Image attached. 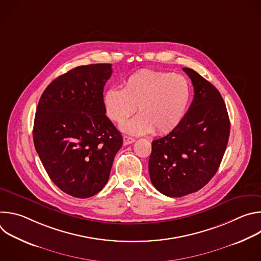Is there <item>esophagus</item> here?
Here are the masks:
<instances>
[{
	"label": "esophagus",
	"instance_id": "obj_1",
	"mask_svg": "<svg viewBox=\"0 0 261 261\" xmlns=\"http://www.w3.org/2000/svg\"><path fill=\"white\" fill-rule=\"evenodd\" d=\"M123 140H124V144H125V145H128V144H130V143L134 142V141H135V138L125 135V136L123 137Z\"/></svg>",
	"mask_w": 261,
	"mask_h": 261
}]
</instances>
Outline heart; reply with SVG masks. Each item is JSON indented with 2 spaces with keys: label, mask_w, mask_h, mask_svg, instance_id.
<instances>
[{
  "label": "heart",
  "mask_w": 261,
  "mask_h": 261,
  "mask_svg": "<svg viewBox=\"0 0 261 261\" xmlns=\"http://www.w3.org/2000/svg\"><path fill=\"white\" fill-rule=\"evenodd\" d=\"M192 96L190 82L179 74L142 69L124 82L123 89L109 88L103 97L107 117L123 124L138 107L139 115L124 125L131 134L173 131L182 121Z\"/></svg>",
  "instance_id": "1"
}]
</instances>
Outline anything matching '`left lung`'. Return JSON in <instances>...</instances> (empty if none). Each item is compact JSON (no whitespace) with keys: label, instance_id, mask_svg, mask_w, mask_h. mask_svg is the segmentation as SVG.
Masks as SVG:
<instances>
[{"label":"left lung","instance_id":"left-lung-1","mask_svg":"<svg viewBox=\"0 0 261 261\" xmlns=\"http://www.w3.org/2000/svg\"><path fill=\"white\" fill-rule=\"evenodd\" d=\"M194 98L180 124L152 142L148 172L154 187L169 197L200 190L217 172L225 153L230 122L219 91L190 68Z\"/></svg>","mask_w":261,"mask_h":261}]
</instances>
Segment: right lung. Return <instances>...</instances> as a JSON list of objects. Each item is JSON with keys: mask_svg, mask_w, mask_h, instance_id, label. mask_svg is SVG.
<instances>
[{"mask_svg": "<svg viewBox=\"0 0 261 261\" xmlns=\"http://www.w3.org/2000/svg\"><path fill=\"white\" fill-rule=\"evenodd\" d=\"M111 73V64L71 69L48 85L37 106L35 148L54 184L73 197L88 198L103 189L123 145L103 103Z\"/></svg>", "mask_w": 261, "mask_h": 261, "instance_id": "add662e5", "label": "right lung"}]
</instances>
